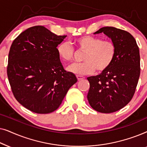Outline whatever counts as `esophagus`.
<instances>
[{"mask_svg":"<svg viewBox=\"0 0 147 147\" xmlns=\"http://www.w3.org/2000/svg\"><path fill=\"white\" fill-rule=\"evenodd\" d=\"M76 77H77L78 81H80V80L84 79V77H83V76H77Z\"/></svg>","mask_w":147,"mask_h":147,"instance_id":"esophagus-1","label":"esophagus"}]
</instances>
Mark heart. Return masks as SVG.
<instances>
[{
	"instance_id": "b5f03b06",
	"label": "heart",
	"mask_w": 147,
	"mask_h": 147,
	"mask_svg": "<svg viewBox=\"0 0 147 147\" xmlns=\"http://www.w3.org/2000/svg\"><path fill=\"white\" fill-rule=\"evenodd\" d=\"M78 49L85 51L83 63H74L67 70L77 75H87L98 71H106L111 65L116 56V47L113 41L104 40L94 36H83L76 40ZM60 59L64 61H71L74 59L75 51L71 44L63 41L57 47Z\"/></svg>"
}]
</instances>
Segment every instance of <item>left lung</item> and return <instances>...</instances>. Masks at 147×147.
Wrapping results in <instances>:
<instances>
[{
  "label": "left lung",
  "instance_id": "obj_1",
  "mask_svg": "<svg viewBox=\"0 0 147 147\" xmlns=\"http://www.w3.org/2000/svg\"><path fill=\"white\" fill-rule=\"evenodd\" d=\"M102 33L116 45V56L106 71L87 78V98L96 111L112 113L124 107L133 97L140 76V53L135 39L128 32L105 27L94 34Z\"/></svg>",
  "mask_w": 147,
  "mask_h": 147
}]
</instances>
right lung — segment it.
<instances>
[{
  "label": "right lung",
  "mask_w": 147,
  "mask_h": 147,
  "mask_svg": "<svg viewBox=\"0 0 147 147\" xmlns=\"http://www.w3.org/2000/svg\"><path fill=\"white\" fill-rule=\"evenodd\" d=\"M66 37L35 26L21 33L12 43L8 79L16 100L32 112L55 111L78 81L73 73L63 69L57 52V45Z\"/></svg>",
  "instance_id": "add662e5"
}]
</instances>
